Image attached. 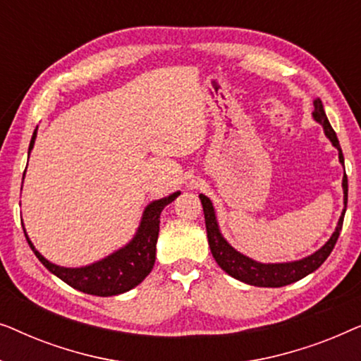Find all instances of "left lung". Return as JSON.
I'll return each instance as SVG.
<instances>
[{
	"mask_svg": "<svg viewBox=\"0 0 361 361\" xmlns=\"http://www.w3.org/2000/svg\"><path fill=\"white\" fill-rule=\"evenodd\" d=\"M314 120L319 121L320 125L324 126L325 135L332 145L338 149V159L343 164V154L342 147H340L338 137L335 135L334 128L330 126L327 120V115H325L322 102L320 98L314 100ZM343 204L345 209L342 212V216H340L337 228H335L334 235L330 236V240L325 243L319 251H315L314 255L307 256V258L293 261V263H278V264H263L258 263V261H253L248 256L238 253V251L231 248V246L226 243V240L221 236L219 230V224H216L214 205H212L210 199H207L205 195H199L202 207H204V215H205V226H207V238H209L210 251L214 255V258L221 269L225 273H228L231 278L243 281L246 284L258 286V288H283V286H288L290 283H295V281L305 278V276L312 273L319 268L320 264L324 263L325 259L329 258V255L332 253L335 243H337L340 230H342L343 225V216L345 210H347V200H348V180L347 174L343 176Z\"/></svg>",
	"mask_w": 361,
	"mask_h": 361,
	"instance_id": "obj_1",
	"label": "left lung"
}]
</instances>
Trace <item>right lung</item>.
I'll return each instance as SVG.
<instances>
[{
	"mask_svg": "<svg viewBox=\"0 0 361 361\" xmlns=\"http://www.w3.org/2000/svg\"><path fill=\"white\" fill-rule=\"evenodd\" d=\"M37 131V128H36ZM36 131H34L31 145H29V152L34 146L36 140ZM180 192H176L166 199L156 200L146 207L140 228L135 238L128 243L125 248L118 250L116 253L106 256L105 259L93 263L85 268H62V266L52 264L34 248L31 241H29L26 231V240L34 255L37 256L39 261L46 266V268L61 278L63 283L72 286L73 289L82 290L85 294L102 295H116L126 293L133 288H136L147 274L151 273L152 266L156 259V243L157 235H159V219L161 212L167 204L179 195Z\"/></svg>",
	"mask_w": 361,
	"mask_h": 361,
	"instance_id": "1",
	"label": "right lung"
}]
</instances>
